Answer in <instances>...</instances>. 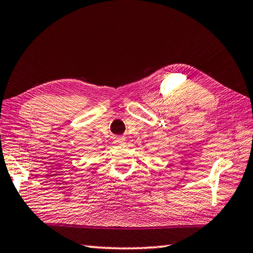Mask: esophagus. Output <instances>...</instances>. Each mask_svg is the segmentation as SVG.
Here are the masks:
<instances>
[{
	"label": "esophagus",
	"instance_id": "obj_1",
	"mask_svg": "<svg viewBox=\"0 0 253 253\" xmlns=\"http://www.w3.org/2000/svg\"><path fill=\"white\" fill-rule=\"evenodd\" d=\"M114 143L118 144V146H123V144L126 143V139L125 137H116L114 139Z\"/></svg>",
	"mask_w": 253,
	"mask_h": 253
}]
</instances>
